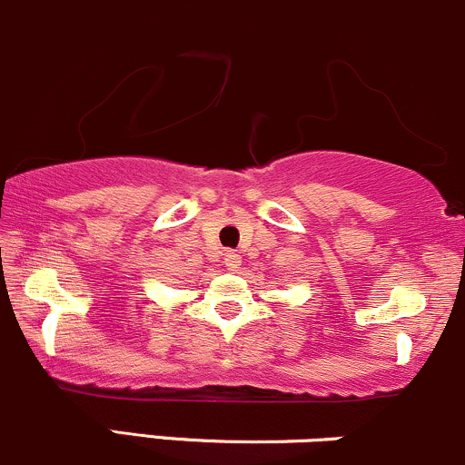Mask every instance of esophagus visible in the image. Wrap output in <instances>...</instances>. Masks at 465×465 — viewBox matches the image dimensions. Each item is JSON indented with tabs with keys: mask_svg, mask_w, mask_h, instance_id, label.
<instances>
[{
	"mask_svg": "<svg viewBox=\"0 0 465 465\" xmlns=\"http://www.w3.org/2000/svg\"><path fill=\"white\" fill-rule=\"evenodd\" d=\"M223 263H226L228 271H237V268L242 266V254L228 251L226 254H223Z\"/></svg>",
	"mask_w": 465,
	"mask_h": 465,
	"instance_id": "34e87169",
	"label": "esophagus"
}]
</instances>
